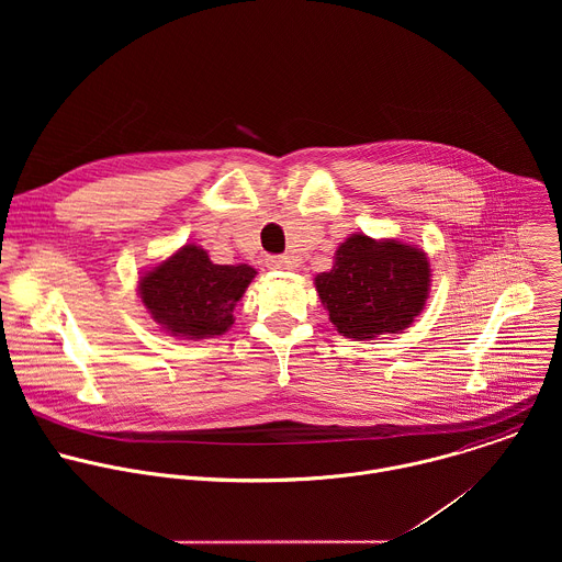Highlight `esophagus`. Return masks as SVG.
I'll use <instances>...</instances> for the list:
<instances>
[{"mask_svg":"<svg viewBox=\"0 0 562 562\" xmlns=\"http://www.w3.org/2000/svg\"><path fill=\"white\" fill-rule=\"evenodd\" d=\"M267 267L273 269V271H286V269L293 267V262L286 256H269L267 258Z\"/></svg>","mask_w":562,"mask_h":562,"instance_id":"1","label":"esophagus"}]
</instances>
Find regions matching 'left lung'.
Returning a JSON list of instances; mask_svg holds the SVG:
<instances>
[{"label": "left lung", "mask_w": 562, "mask_h": 562, "mask_svg": "<svg viewBox=\"0 0 562 562\" xmlns=\"http://www.w3.org/2000/svg\"><path fill=\"white\" fill-rule=\"evenodd\" d=\"M429 276L425 251L353 233L338 247L334 269L315 278V289L342 336L371 340L414 323L429 293Z\"/></svg>", "instance_id": "obj_1"}]
</instances>
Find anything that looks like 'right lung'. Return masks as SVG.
I'll list each match as a JSON object with an SVG mask.
<instances>
[{
  "label": "right lung",
  "mask_w": 562,
  "mask_h": 562,
  "mask_svg": "<svg viewBox=\"0 0 562 562\" xmlns=\"http://www.w3.org/2000/svg\"><path fill=\"white\" fill-rule=\"evenodd\" d=\"M254 278L247 265H213L204 249L187 245L142 276L139 295L157 325L200 340L228 331L233 306Z\"/></svg>",
  "instance_id": "right-lung-1"
}]
</instances>
